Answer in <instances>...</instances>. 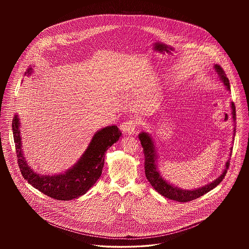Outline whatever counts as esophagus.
<instances>
[{"mask_svg": "<svg viewBox=\"0 0 249 249\" xmlns=\"http://www.w3.org/2000/svg\"><path fill=\"white\" fill-rule=\"evenodd\" d=\"M137 126H138V119L135 118H131L130 120H128L126 123L123 124L124 130L130 135H133L135 133Z\"/></svg>", "mask_w": 249, "mask_h": 249, "instance_id": "34e87169", "label": "esophagus"}]
</instances>
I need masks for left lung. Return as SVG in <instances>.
<instances>
[{
    "label": "left lung",
    "instance_id": "8db88e82",
    "mask_svg": "<svg viewBox=\"0 0 249 249\" xmlns=\"http://www.w3.org/2000/svg\"><path fill=\"white\" fill-rule=\"evenodd\" d=\"M214 69L218 73L220 80L225 85L227 89L230 90L231 89L230 81H229L228 77L226 76L224 70L220 67V65H217V64L214 65ZM231 116H232L233 122L235 124V120H236L235 106L233 103H231ZM233 134L235 136V127L233 128ZM139 139H140V142H141L142 149H143L144 173H145L146 179L151 184V186L154 188L155 190H157L160 194H161L166 198L174 200V201H179V202L193 201V200L201 197L203 194L207 193L208 191L213 190L217 185H219L220 182L224 179L226 174H227V170L229 169V166H230V159H229V160L226 162L225 169H224L222 175L216 178L215 180H213L212 183L207 184V185L199 188V189H196V190H182V189H179L178 187H175V186L169 184L165 179L162 178V176L160 174V171L158 170V166H157V158L158 157H157L156 151H155L154 142H153L152 137L146 132H141L139 134ZM231 150H232V147L231 148Z\"/></svg>",
    "mask_w": 249,
    "mask_h": 249
}]
</instances>
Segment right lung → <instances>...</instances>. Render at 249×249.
<instances>
[{"label": "right lung", "mask_w": 249, "mask_h": 249, "mask_svg": "<svg viewBox=\"0 0 249 249\" xmlns=\"http://www.w3.org/2000/svg\"><path fill=\"white\" fill-rule=\"evenodd\" d=\"M32 71L33 69L29 68L25 74L29 75ZM12 130L18 163L24 179L36 190L59 201H69L87 193L102 175L107 149L119 141L121 136L118 126L106 127L95 133L84 154L71 169L60 175L41 176L35 173L25 160L21 149L19 119L17 115L13 119Z\"/></svg>", "instance_id": "1"}]
</instances>
